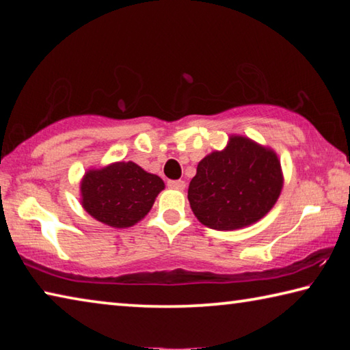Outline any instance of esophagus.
Listing matches in <instances>:
<instances>
[{
    "label": "esophagus",
    "mask_w": 350,
    "mask_h": 350,
    "mask_svg": "<svg viewBox=\"0 0 350 350\" xmlns=\"http://www.w3.org/2000/svg\"><path fill=\"white\" fill-rule=\"evenodd\" d=\"M167 185H168L170 188L183 189V188H185V182H183V180H168Z\"/></svg>",
    "instance_id": "obj_1"
}]
</instances>
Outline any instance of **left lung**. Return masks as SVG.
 <instances>
[{
  "label": "left lung",
  "mask_w": 350,
  "mask_h": 350,
  "mask_svg": "<svg viewBox=\"0 0 350 350\" xmlns=\"http://www.w3.org/2000/svg\"><path fill=\"white\" fill-rule=\"evenodd\" d=\"M281 188L276 154L234 135L224 151L211 152L199 162L189 182L188 200L206 227L236 230L267 215Z\"/></svg>",
  "instance_id": "obj_1"
}]
</instances>
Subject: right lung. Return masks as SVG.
<instances>
[{
	"label": "right lung",
	"mask_w": 350,
	"mask_h": 350,
	"mask_svg": "<svg viewBox=\"0 0 350 350\" xmlns=\"http://www.w3.org/2000/svg\"><path fill=\"white\" fill-rule=\"evenodd\" d=\"M165 188L156 174L134 162H117L88 171L81 180V204L92 217L111 227H131L148 215Z\"/></svg>",
	"instance_id": "1"
}]
</instances>
